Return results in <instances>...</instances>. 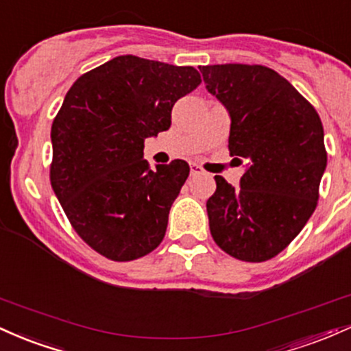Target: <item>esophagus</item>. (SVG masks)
<instances>
[{
    "mask_svg": "<svg viewBox=\"0 0 351 351\" xmlns=\"http://www.w3.org/2000/svg\"><path fill=\"white\" fill-rule=\"evenodd\" d=\"M199 174H204V169L200 167L199 164H191V176H199Z\"/></svg>",
    "mask_w": 351,
    "mask_h": 351,
    "instance_id": "esophagus-1",
    "label": "esophagus"
}]
</instances>
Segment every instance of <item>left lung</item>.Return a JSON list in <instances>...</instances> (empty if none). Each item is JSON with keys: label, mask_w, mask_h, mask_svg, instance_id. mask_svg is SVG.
Returning a JSON list of instances; mask_svg holds the SVG:
<instances>
[{"label": "left lung", "mask_w": 351, "mask_h": 351, "mask_svg": "<svg viewBox=\"0 0 351 351\" xmlns=\"http://www.w3.org/2000/svg\"><path fill=\"white\" fill-rule=\"evenodd\" d=\"M230 114L228 151L247 171L240 187L215 176L208 227L226 254L243 262L278 255L312 217L326 167L324 125L305 97L261 64L199 68Z\"/></svg>", "instance_id": "left-lung-1"}]
</instances>
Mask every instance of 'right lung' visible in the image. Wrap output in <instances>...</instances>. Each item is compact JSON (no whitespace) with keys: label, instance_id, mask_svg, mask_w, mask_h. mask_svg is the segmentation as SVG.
<instances>
[{"label":"right lung","instance_id":"add662e5","mask_svg":"<svg viewBox=\"0 0 351 351\" xmlns=\"http://www.w3.org/2000/svg\"><path fill=\"white\" fill-rule=\"evenodd\" d=\"M202 82L192 66L117 56L77 77L51 128L49 179L86 243L116 262L162 242L189 164L149 167L144 141L171 128L176 101Z\"/></svg>","mask_w":351,"mask_h":351}]
</instances>
